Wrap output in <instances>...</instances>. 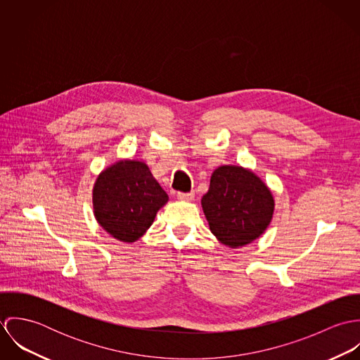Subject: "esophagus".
<instances>
[{
  "instance_id": "34e87169",
  "label": "esophagus",
  "mask_w": 360,
  "mask_h": 360,
  "mask_svg": "<svg viewBox=\"0 0 360 360\" xmlns=\"http://www.w3.org/2000/svg\"><path fill=\"white\" fill-rule=\"evenodd\" d=\"M194 197H195L194 191H191V193H177V198L180 201H191Z\"/></svg>"
}]
</instances>
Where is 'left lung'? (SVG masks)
Returning a JSON list of instances; mask_svg holds the SVG:
<instances>
[{
	"label": "left lung",
	"mask_w": 360,
	"mask_h": 360,
	"mask_svg": "<svg viewBox=\"0 0 360 360\" xmlns=\"http://www.w3.org/2000/svg\"><path fill=\"white\" fill-rule=\"evenodd\" d=\"M212 234L238 248L259 238L271 221L274 200L267 186L250 169L219 166L201 200Z\"/></svg>",
	"instance_id": "left-lung-1"
}]
</instances>
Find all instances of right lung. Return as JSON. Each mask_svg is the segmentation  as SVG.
<instances>
[{
	"mask_svg": "<svg viewBox=\"0 0 360 360\" xmlns=\"http://www.w3.org/2000/svg\"><path fill=\"white\" fill-rule=\"evenodd\" d=\"M169 197L140 160H119L96 180L93 205L97 221L113 238L134 243L154 223Z\"/></svg>",
	"mask_w": 360,
	"mask_h": 360,
	"instance_id": "1",
	"label": "right lung"
}]
</instances>
